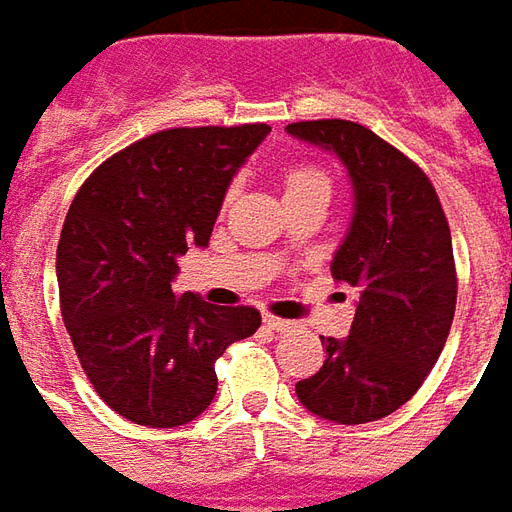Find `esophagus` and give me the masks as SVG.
I'll list each match as a JSON object with an SVG mask.
<instances>
[{"label":"esophagus","mask_w":512,"mask_h":512,"mask_svg":"<svg viewBox=\"0 0 512 512\" xmlns=\"http://www.w3.org/2000/svg\"><path fill=\"white\" fill-rule=\"evenodd\" d=\"M264 328H270L275 333H284L292 328V322L281 320V317H273V314H264Z\"/></svg>","instance_id":"obj_1"}]
</instances>
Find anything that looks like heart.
Masks as SVG:
<instances>
[{
	"label": "heart",
	"instance_id": "obj_1",
	"mask_svg": "<svg viewBox=\"0 0 512 512\" xmlns=\"http://www.w3.org/2000/svg\"><path fill=\"white\" fill-rule=\"evenodd\" d=\"M317 184H328V179L314 165H295V168L286 170V192L306 190V187H317Z\"/></svg>",
	"mask_w": 512,
	"mask_h": 512
}]
</instances>
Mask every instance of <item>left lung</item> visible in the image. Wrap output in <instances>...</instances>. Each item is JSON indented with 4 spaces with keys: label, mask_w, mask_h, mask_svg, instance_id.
<instances>
[{
    "label": "left lung",
    "mask_w": 512,
    "mask_h": 512,
    "mask_svg": "<svg viewBox=\"0 0 512 512\" xmlns=\"http://www.w3.org/2000/svg\"><path fill=\"white\" fill-rule=\"evenodd\" d=\"M286 132L342 159L353 223L331 273L358 292L347 339H325V364L300 380L308 411L336 424L378 422L411 400L447 344L458 275L436 187L413 159L361 123H289Z\"/></svg>",
    "instance_id": "1"
}]
</instances>
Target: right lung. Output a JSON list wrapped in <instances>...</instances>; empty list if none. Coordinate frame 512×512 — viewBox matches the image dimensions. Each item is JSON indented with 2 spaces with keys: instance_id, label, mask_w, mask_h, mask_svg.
<instances>
[{
  "instance_id": "1",
  "label": "right lung",
  "mask_w": 512,
  "mask_h": 512,
  "mask_svg": "<svg viewBox=\"0 0 512 512\" xmlns=\"http://www.w3.org/2000/svg\"><path fill=\"white\" fill-rule=\"evenodd\" d=\"M267 123L148 134L93 170L57 245L65 331L93 389L143 427H179L215 400V361L259 331L250 306L176 297V259L212 237L231 176Z\"/></svg>"
}]
</instances>
